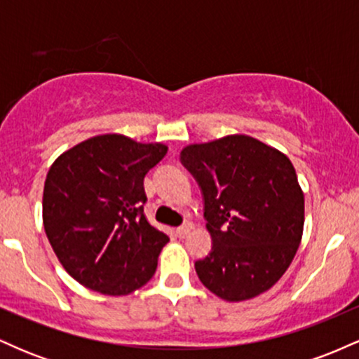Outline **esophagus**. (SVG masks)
<instances>
[{"mask_svg":"<svg viewBox=\"0 0 359 359\" xmlns=\"http://www.w3.org/2000/svg\"><path fill=\"white\" fill-rule=\"evenodd\" d=\"M189 233H191V224H184V226H180V228L175 229V234L179 238H185Z\"/></svg>","mask_w":359,"mask_h":359,"instance_id":"esophagus-1","label":"esophagus"}]
</instances>
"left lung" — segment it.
<instances>
[{
    "instance_id": "1",
    "label": "left lung",
    "mask_w": 359,
    "mask_h": 359,
    "mask_svg": "<svg viewBox=\"0 0 359 359\" xmlns=\"http://www.w3.org/2000/svg\"><path fill=\"white\" fill-rule=\"evenodd\" d=\"M199 184L211 253L197 277L217 297L240 302L273 287L297 253L304 192L282 151L246 135H229L180 151Z\"/></svg>"
}]
</instances>
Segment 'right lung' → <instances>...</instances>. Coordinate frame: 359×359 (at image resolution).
Wrapping results in <instances>:
<instances>
[{
	"mask_svg": "<svg viewBox=\"0 0 359 359\" xmlns=\"http://www.w3.org/2000/svg\"><path fill=\"white\" fill-rule=\"evenodd\" d=\"M168 148L100 135L64 151L43 187V228L65 271L104 295L154 277L168 236L147 221L143 179Z\"/></svg>",
	"mask_w": 359,
	"mask_h": 359,
	"instance_id": "1",
	"label": "right lung"
}]
</instances>
